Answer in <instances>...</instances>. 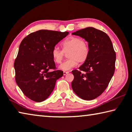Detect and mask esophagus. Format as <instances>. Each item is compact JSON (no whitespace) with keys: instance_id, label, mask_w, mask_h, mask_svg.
<instances>
[{"instance_id":"esophagus-1","label":"esophagus","mask_w":132,"mask_h":132,"mask_svg":"<svg viewBox=\"0 0 132 132\" xmlns=\"http://www.w3.org/2000/svg\"><path fill=\"white\" fill-rule=\"evenodd\" d=\"M69 73V71H63V75H66L67 74H68V73Z\"/></svg>"}]
</instances>
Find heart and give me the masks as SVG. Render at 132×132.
<instances>
[{"mask_svg":"<svg viewBox=\"0 0 132 132\" xmlns=\"http://www.w3.org/2000/svg\"><path fill=\"white\" fill-rule=\"evenodd\" d=\"M62 51L57 47L53 48L51 55L53 61L56 63H61L67 53L68 59L63 62L59 68L63 70H69L76 66L78 63H84L87 59L90 48L86 40L77 37H70L62 43Z\"/></svg>","mask_w":132,"mask_h":132,"instance_id":"1","label":"heart"}]
</instances>
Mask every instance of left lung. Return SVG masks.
Instances as JSON below:
<instances>
[{
  "instance_id": "1",
  "label": "left lung",
  "mask_w": 132,
  "mask_h": 132,
  "mask_svg": "<svg viewBox=\"0 0 132 132\" xmlns=\"http://www.w3.org/2000/svg\"><path fill=\"white\" fill-rule=\"evenodd\" d=\"M88 42L87 59L79 70L72 72L71 87L76 94L84 100H92L105 90L114 74L116 53L110 38L105 32L87 27L72 33Z\"/></svg>"
}]
</instances>
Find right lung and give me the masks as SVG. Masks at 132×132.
<instances>
[{"label":"right lung","instance_id":"right-lung-1","mask_svg":"<svg viewBox=\"0 0 132 132\" xmlns=\"http://www.w3.org/2000/svg\"><path fill=\"white\" fill-rule=\"evenodd\" d=\"M69 34L41 30L26 37L19 46L14 63L15 80L22 92L35 102L45 100L55 88L56 81L63 75L57 70L51 52Z\"/></svg>","mask_w":132,"mask_h":132}]
</instances>
